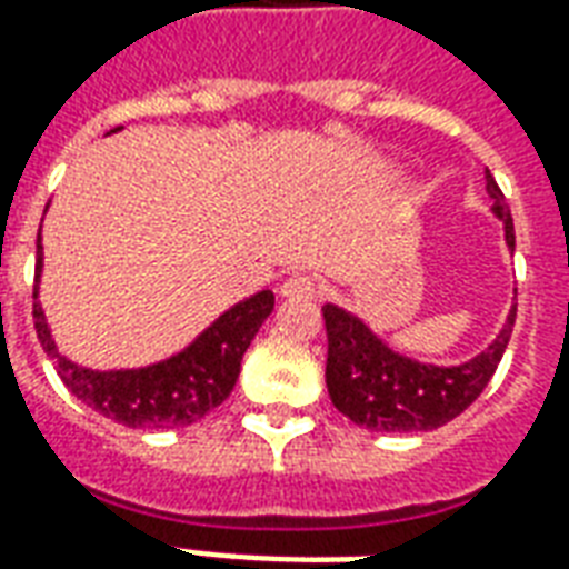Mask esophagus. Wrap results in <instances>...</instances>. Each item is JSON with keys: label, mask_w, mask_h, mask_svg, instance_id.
Returning a JSON list of instances; mask_svg holds the SVG:
<instances>
[{"label": "esophagus", "mask_w": 569, "mask_h": 569, "mask_svg": "<svg viewBox=\"0 0 569 569\" xmlns=\"http://www.w3.org/2000/svg\"><path fill=\"white\" fill-rule=\"evenodd\" d=\"M313 296H317V283H313L310 277H301V273L289 277V280L280 286V298H286V301H308V298Z\"/></svg>", "instance_id": "1"}]
</instances>
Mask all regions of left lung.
<instances>
[{
  "instance_id": "1",
  "label": "left lung",
  "mask_w": 569,
  "mask_h": 569,
  "mask_svg": "<svg viewBox=\"0 0 569 569\" xmlns=\"http://www.w3.org/2000/svg\"><path fill=\"white\" fill-rule=\"evenodd\" d=\"M485 186L493 198L490 212L502 222L506 249L515 252L512 212L490 170H485ZM322 320L329 335L326 387L332 406L371 432H427L463 415L488 387L512 335L515 305L493 341L457 366H436L408 357L387 345L359 313L341 305H326Z\"/></svg>"
}]
</instances>
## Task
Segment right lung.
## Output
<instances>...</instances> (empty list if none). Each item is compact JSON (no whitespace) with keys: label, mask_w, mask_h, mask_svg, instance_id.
I'll use <instances>...</instances> for the list:
<instances>
[{"label":"right lung","mask_w":569,"mask_h":569,"mask_svg":"<svg viewBox=\"0 0 569 569\" xmlns=\"http://www.w3.org/2000/svg\"><path fill=\"white\" fill-rule=\"evenodd\" d=\"M121 128L109 130L118 133ZM106 133V137H109ZM44 271L42 237L36 247V301L32 320L44 353L54 362L60 381L67 383L76 399L100 411L103 418L118 420L130 429H176L194 423L212 408L222 406L234 390L240 362L261 322L271 317L273 292L261 289L240 298L237 305L222 310L216 320L170 357L154 359L149 366L133 369H91L84 362L67 357L57 345L54 329L48 326L39 283Z\"/></svg>","instance_id":"1"}]
</instances>
